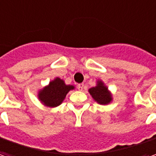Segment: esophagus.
Returning a JSON list of instances; mask_svg holds the SVG:
<instances>
[{"label": "esophagus", "mask_w": 156, "mask_h": 156, "mask_svg": "<svg viewBox=\"0 0 156 156\" xmlns=\"http://www.w3.org/2000/svg\"><path fill=\"white\" fill-rule=\"evenodd\" d=\"M78 89L80 90V91H82L83 89H84V84L83 83H79L78 85Z\"/></svg>", "instance_id": "esophagus-1"}]
</instances>
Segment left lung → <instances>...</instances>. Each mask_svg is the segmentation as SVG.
Returning <instances> with one entry per match:
<instances>
[{"label": "left lung", "mask_w": 156, "mask_h": 156, "mask_svg": "<svg viewBox=\"0 0 156 156\" xmlns=\"http://www.w3.org/2000/svg\"><path fill=\"white\" fill-rule=\"evenodd\" d=\"M89 92L94 100L101 105L109 104L112 100V94L108 91L107 87L101 81L97 82V86L89 89Z\"/></svg>", "instance_id": "8db88e82"}]
</instances>
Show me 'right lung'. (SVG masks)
Listing matches in <instances>:
<instances>
[{
  "mask_svg": "<svg viewBox=\"0 0 156 156\" xmlns=\"http://www.w3.org/2000/svg\"><path fill=\"white\" fill-rule=\"evenodd\" d=\"M73 89L74 86L67 85L61 78H56L50 82L49 85L40 90L39 99L46 106L55 107L62 103L67 94Z\"/></svg>",
  "mask_w": 156,
  "mask_h": 156,
  "instance_id": "obj_1",
  "label": "right lung"
}]
</instances>
